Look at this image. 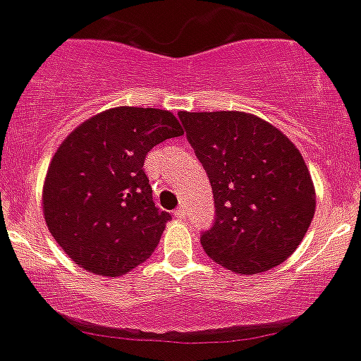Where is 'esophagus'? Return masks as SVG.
Wrapping results in <instances>:
<instances>
[{
	"label": "esophagus",
	"mask_w": 361,
	"mask_h": 361,
	"mask_svg": "<svg viewBox=\"0 0 361 361\" xmlns=\"http://www.w3.org/2000/svg\"><path fill=\"white\" fill-rule=\"evenodd\" d=\"M174 216H176V218H185V207L183 205H180L176 209V211H174Z\"/></svg>",
	"instance_id": "34e87169"
}]
</instances>
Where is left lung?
<instances>
[{
	"label": "left lung",
	"mask_w": 361,
	"mask_h": 361,
	"mask_svg": "<svg viewBox=\"0 0 361 361\" xmlns=\"http://www.w3.org/2000/svg\"><path fill=\"white\" fill-rule=\"evenodd\" d=\"M214 194L216 216L202 245L238 274L280 265L302 243L316 192L300 150L247 112H178Z\"/></svg>",
	"instance_id": "left-lung-1"
}]
</instances>
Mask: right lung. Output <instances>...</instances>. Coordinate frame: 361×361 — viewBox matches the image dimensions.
<instances>
[{"instance_id": "obj_1", "label": "right lung", "mask_w": 361, "mask_h": 361, "mask_svg": "<svg viewBox=\"0 0 361 361\" xmlns=\"http://www.w3.org/2000/svg\"><path fill=\"white\" fill-rule=\"evenodd\" d=\"M181 134L172 112L116 106L65 137L47 171L43 214L72 262L116 278L154 252L171 214L154 205L143 163Z\"/></svg>"}]
</instances>
